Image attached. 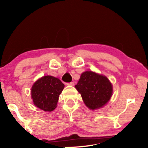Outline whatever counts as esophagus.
<instances>
[{"label": "esophagus", "mask_w": 148, "mask_h": 148, "mask_svg": "<svg viewBox=\"0 0 148 148\" xmlns=\"http://www.w3.org/2000/svg\"><path fill=\"white\" fill-rule=\"evenodd\" d=\"M66 84H67L68 86H75V83L73 82H70V83H67Z\"/></svg>", "instance_id": "esophagus-1"}]
</instances>
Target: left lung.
<instances>
[{
    "mask_svg": "<svg viewBox=\"0 0 148 148\" xmlns=\"http://www.w3.org/2000/svg\"><path fill=\"white\" fill-rule=\"evenodd\" d=\"M75 87L82 95L85 104L92 110L104 106L112 94V84L108 79L92 71L83 73Z\"/></svg>",
    "mask_w": 148,
    "mask_h": 148,
    "instance_id": "obj_1",
    "label": "left lung"
}]
</instances>
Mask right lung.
Returning <instances> with one entry per match:
<instances>
[{"label": "right lung", "instance_id": "right-lung-1", "mask_svg": "<svg viewBox=\"0 0 148 148\" xmlns=\"http://www.w3.org/2000/svg\"><path fill=\"white\" fill-rule=\"evenodd\" d=\"M64 87L59 79L49 75L42 77L36 81L32 88L34 104L44 111L54 110Z\"/></svg>", "mask_w": 148, "mask_h": 148}]
</instances>
